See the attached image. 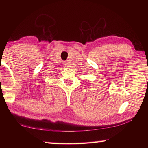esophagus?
Here are the masks:
<instances>
[{
    "label": "esophagus",
    "instance_id": "obj_1",
    "mask_svg": "<svg viewBox=\"0 0 148 148\" xmlns=\"http://www.w3.org/2000/svg\"><path fill=\"white\" fill-rule=\"evenodd\" d=\"M63 65H64V66H67V63L66 62H64Z\"/></svg>",
    "mask_w": 148,
    "mask_h": 148
}]
</instances>
